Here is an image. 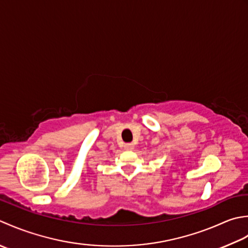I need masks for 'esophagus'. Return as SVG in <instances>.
Returning a JSON list of instances; mask_svg holds the SVG:
<instances>
[{"label": "esophagus", "mask_w": 248, "mask_h": 248, "mask_svg": "<svg viewBox=\"0 0 248 248\" xmlns=\"http://www.w3.org/2000/svg\"><path fill=\"white\" fill-rule=\"evenodd\" d=\"M124 148H125V150H127V151H131V150H134L135 145H134L133 143H126V144L124 145Z\"/></svg>", "instance_id": "1"}]
</instances>
